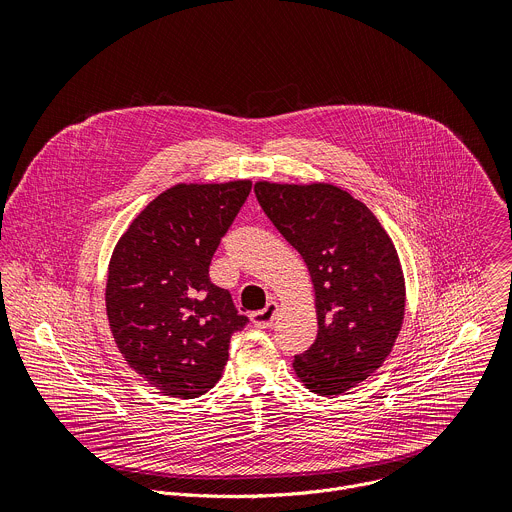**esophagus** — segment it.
<instances>
[{
    "label": "esophagus",
    "instance_id": "1",
    "mask_svg": "<svg viewBox=\"0 0 512 512\" xmlns=\"http://www.w3.org/2000/svg\"><path fill=\"white\" fill-rule=\"evenodd\" d=\"M275 314H277V304L275 302H267V306L259 312H253L251 314V320L257 328H269L275 320Z\"/></svg>",
    "mask_w": 512,
    "mask_h": 512
}]
</instances>
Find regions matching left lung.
<instances>
[{
  "label": "left lung",
  "mask_w": 512,
  "mask_h": 512,
  "mask_svg": "<svg viewBox=\"0 0 512 512\" xmlns=\"http://www.w3.org/2000/svg\"><path fill=\"white\" fill-rule=\"evenodd\" d=\"M255 196L316 289L318 336L296 354V375L318 395L344 393L381 367L403 324L393 241L367 206L332 184L257 182Z\"/></svg>",
  "instance_id": "1"
}]
</instances>
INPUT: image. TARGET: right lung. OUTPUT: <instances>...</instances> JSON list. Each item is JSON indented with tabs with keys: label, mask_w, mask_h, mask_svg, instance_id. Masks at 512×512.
Segmentation results:
<instances>
[{
	"label": "right lung",
	"mask_w": 512,
	"mask_h": 512,
	"mask_svg": "<svg viewBox=\"0 0 512 512\" xmlns=\"http://www.w3.org/2000/svg\"><path fill=\"white\" fill-rule=\"evenodd\" d=\"M251 192L249 180L178 184L119 239L107 318L129 367L170 397L194 399L221 379L231 336L249 324L208 267Z\"/></svg>",
	"instance_id": "obj_1"
}]
</instances>
